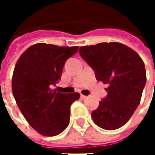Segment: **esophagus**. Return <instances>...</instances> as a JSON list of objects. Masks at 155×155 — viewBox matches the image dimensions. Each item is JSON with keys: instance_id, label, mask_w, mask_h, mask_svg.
Returning <instances> with one entry per match:
<instances>
[{"instance_id": "1", "label": "esophagus", "mask_w": 155, "mask_h": 155, "mask_svg": "<svg viewBox=\"0 0 155 155\" xmlns=\"http://www.w3.org/2000/svg\"><path fill=\"white\" fill-rule=\"evenodd\" d=\"M81 98L82 100H84V99H86V98H87V96H85V95H82V94H81Z\"/></svg>"}]
</instances>
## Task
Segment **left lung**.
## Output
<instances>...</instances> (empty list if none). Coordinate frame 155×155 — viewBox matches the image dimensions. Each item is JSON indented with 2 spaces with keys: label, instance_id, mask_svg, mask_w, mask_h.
Listing matches in <instances>:
<instances>
[{
  "label": "left lung",
  "instance_id": "left-lung-1",
  "mask_svg": "<svg viewBox=\"0 0 155 155\" xmlns=\"http://www.w3.org/2000/svg\"><path fill=\"white\" fill-rule=\"evenodd\" d=\"M80 55L93 69L97 81L108 84L107 96L91 112L93 122L106 130L123 127L138 107L146 82L144 64L121 43L80 47Z\"/></svg>",
  "mask_w": 155,
  "mask_h": 155
}]
</instances>
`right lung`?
Instances as JSON below:
<instances>
[{"mask_svg":"<svg viewBox=\"0 0 155 155\" xmlns=\"http://www.w3.org/2000/svg\"><path fill=\"white\" fill-rule=\"evenodd\" d=\"M78 48L38 43L28 47L16 64L12 83L14 99L28 124L43 136H57L69 125L70 107L80 94L58 92L54 86L66 60Z\"/></svg>","mask_w":155,"mask_h":155,"instance_id":"add662e5","label":"right lung"}]
</instances>
